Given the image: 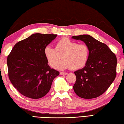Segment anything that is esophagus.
<instances>
[{
    "mask_svg": "<svg viewBox=\"0 0 124 124\" xmlns=\"http://www.w3.org/2000/svg\"><path fill=\"white\" fill-rule=\"evenodd\" d=\"M68 73L67 72H61L60 75H67Z\"/></svg>",
    "mask_w": 124,
    "mask_h": 124,
    "instance_id": "obj_1",
    "label": "esophagus"
}]
</instances>
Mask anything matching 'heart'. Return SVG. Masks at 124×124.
Instances as JSON below:
<instances>
[{"instance_id":"obj_1","label":"heart","mask_w":124,"mask_h":124,"mask_svg":"<svg viewBox=\"0 0 124 124\" xmlns=\"http://www.w3.org/2000/svg\"><path fill=\"white\" fill-rule=\"evenodd\" d=\"M44 54L51 67L56 66L62 57L63 60L56 65L57 68L76 70L86 65L89 58L90 49L86 44H78L69 38H63L57 42L54 48L46 46Z\"/></svg>"}]
</instances>
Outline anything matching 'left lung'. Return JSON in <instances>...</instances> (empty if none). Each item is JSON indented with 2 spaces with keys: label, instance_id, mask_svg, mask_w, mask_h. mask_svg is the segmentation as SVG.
Listing matches in <instances>:
<instances>
[{
  "label": "left lung",
  "instance_id": "obj_1",
  "mask_svg": "<svg viewBox=\"0 0 124 124\" xmlns=\"http://www.w3.org/2000/svg\"><path fill=\"white\" fill-rule=\"evenodd\" d=\"M88 46L89 58L85 67L75 71L76 76L73 90L83 99L100 96L108 89L116 76V55L105 43L88 34L73 36Z\"/></svg>",
  "mask_w": 124,
  "mask_h": 124
}]
</instances>
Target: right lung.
Wrapping results in <instances>:
<instances>
[{
	"mask_svg": "<svg viewBox=\"0 0 124 124\" xmlns=\"http://www.w3.org/2000/svg\"><path fill=\"white\" fill-rule=\"evenodd\" d=\"M57 34L35 33L15 44L7 57L8 76L22 95L31 99L43 97L53 80L60 75L48 65L44 54L46 46Z\"/></svg>",
	"mask_w": 124,
	"mask_h": 124,
	"instance_id": "1",
	"label": "right lung"
}]
</instances>
